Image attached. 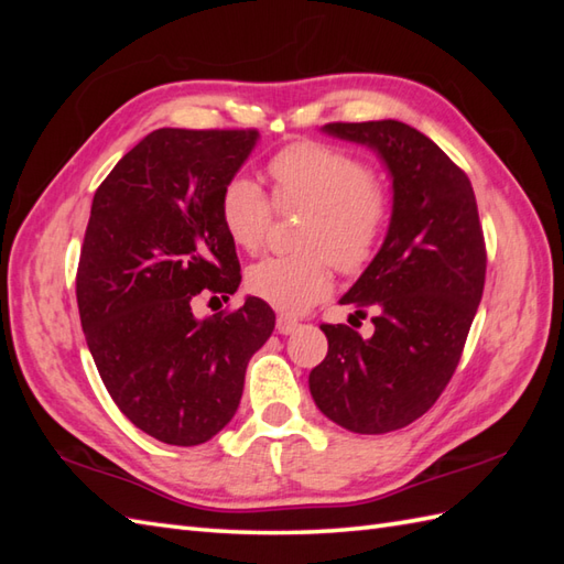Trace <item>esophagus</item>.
I'll list each match as a JSON object with an SVG mask.
<instances>
[{"instance_id":"obj_1","label":"esophagus","mask_w":564,"mask_h":564,"mask_svg":"<svg viewBox=\"0 0 564 564\" xmlns=\"http://www.w3.org/2000/svg\"><path fill=\"white\" fill-rule=\"evenodd\" d=\"M297 325H301V322L289 315H279V319H275V329H279V334H293Z\"/></svg>"}]
</instances>
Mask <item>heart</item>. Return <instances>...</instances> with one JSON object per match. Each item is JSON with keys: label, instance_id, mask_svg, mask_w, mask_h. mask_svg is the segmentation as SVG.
<instances>
[{"label": "heart", "instance_id": "b5f03b06", "mask_svg": "<svg viewBox=\"0 0 564 564\" xmlns=\"http://www.w3.org/2000/svg\"><path fill=\"white\" fill-rule=\"evenodd\" d=\"M271 196L254 178L235 174L220 191L218 213L232 245L257 254L275 213L307 210L297 247L247 271V289L281 313H303L332 289V267L361 273L386 242L392 196L370 164L325 142H293L269 160Z\"/></svg>", "mask_w": 564, "mask_h": 564}]
</instances>
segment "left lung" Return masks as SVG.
Wrapping results in <instances>:
<instances>
[{"label": "left lung", "instance_id": "8db88e82", "mask_svg": "<svg viewBox=\"0 0 564 564\" xmlns=\"http://www.w3.org/2000/svg\"><path fill=\"white\" fill-rule=\"evenodd\" d=\"M327 133L378 150L392 174L386 242L341 305L376 332L319 325L325 361L310 373L319 412L354 434H388L426 414L460 364L482 301L487 247L470 178L400 121L327 123Z\"/></svg>", "mask_w": 564, "mask_h": 564}]
</instances>
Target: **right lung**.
Listing matches in <instances>:
<instances>
[{
    "mask_svg": "<svg viewBox=\"0 0 564 564\" xmlns=\"http://www.w3.org/2000/svg\"><path fill=\"white\" fill-rule=\"evenodd\" d=\"M257 135L160 128L94 194L77 267L84 337L118 410L170 446H198L230 422L275 325L261 297L206 319L191 310L242 281L218 200Z\"/></svg>",
    "mask_w": 564,
    "mask_h": 564,
    "instance_id": "add662e5",
    "label": "right lung"
}]
</instances>
